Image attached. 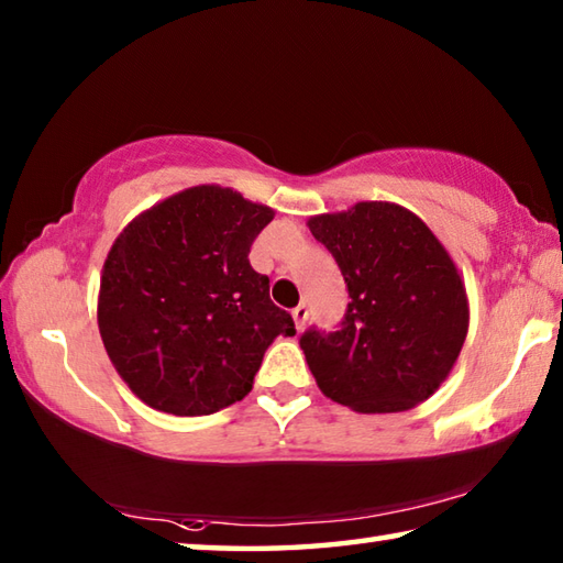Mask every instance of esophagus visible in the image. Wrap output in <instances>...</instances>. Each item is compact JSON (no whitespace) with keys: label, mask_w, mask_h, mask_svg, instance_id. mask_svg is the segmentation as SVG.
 <instances>
[{"label":"esophagus","mask_w":563,"mask_h":563,"mask_svg":"<svg viewBox=\"0 0 563 563\" xmlns=\"http://www.w3.org/2000/svg\"><path fill=\"white\" fill-rule=\"evenodd\" d=\"M292 320H295V330H302V325H305V320H308V308H305V305H298V308L292 310Z\"/></svg>","instance_id":"obj_1"}]
</instances>
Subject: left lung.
I'll list each match as a JSON object with an SVG mask.
<instances>
[{
  "label": "left lung",
  "instance_id": "obj_1",
  "mask_svg": "<svg viewBox=\"0 0 563 563\" xmlns=\"http://www.w3.org/2000/svg\"><path fill=\"white\" fill-rule=\"evenodd\" d=\"M347 283L338 332L300 347L320 393L362 415L405 412L450 377L470 330L462 273L422 218L389 201L308 218Z\"/></svg>",
  "mask_w": 563,
  "mask_h": 563
}]
</instances>
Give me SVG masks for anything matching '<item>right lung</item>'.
Returning a JSON list of instances; mask_svg holds the SVG:
<instances>
[{"instance_id": "1", "label": "right lung", "mask_w": 563, "mask_h": 563, "mask_svg": "<svg viewBox=\"0 0 563 563\" xmlns=\"http://www.w3.org/2000/svg\"><path fill=\"white\" fill-rule=\"evenodd\" d=\"M271 206L194 186L146 208L103 261L97 320L111 365L141 402L213 415L253 387L265 350L295 335L247 253Z\"/></svg>"}]
</instances>
